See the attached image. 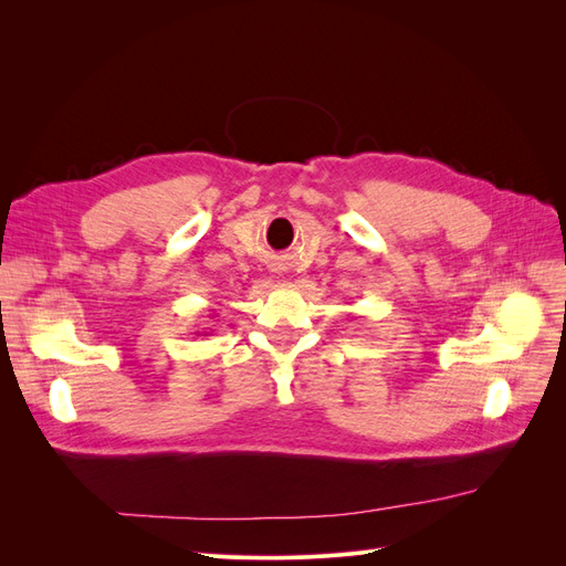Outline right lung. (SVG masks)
<instances>
[{
  "label": "right lung",
  "mask_w": 566,
  "mask_h": 566,
  "mask_svg": "<svg viewBox=\"0 0 566 566\" xmlns=\"http://www.w3.org/2000/svg\"><path fill=\"white\" fill-rule=\"evenodd\" d=\"M205 335H208V333H205Z\"/></svg>",
  "instance_id": "obj_1"
}]
</instances>
